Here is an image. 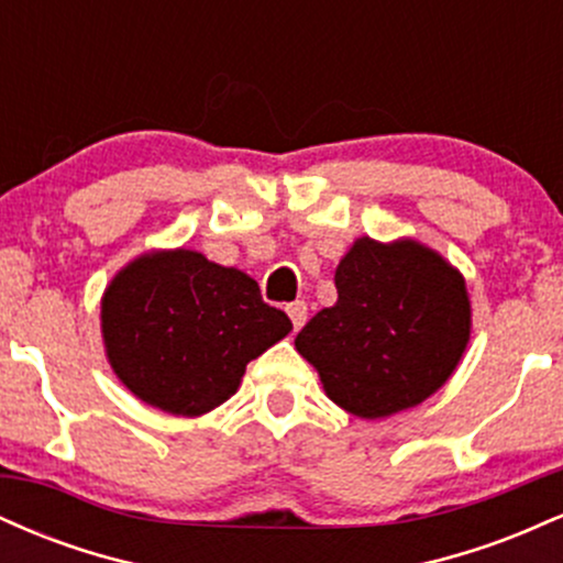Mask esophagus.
Wrapping results in <instances>:
<instances>
[{
  "label": "esophagus",
  "instance_id": "esophagus-1",
  "mask_svg": "<svg viewBox=\"0 0 563 563\" xmlns=\"http://www.w3.org/2000/svg\"><path fill=\"white\" fill-rule=\"evenodd\" d=\"M286 312H288L290 322H294L296 331H299L303 322H307V303H303V301H290L286 307Z\"/></svg>",
  "mask_w": 563,
  "mask_h": 563
}]
</instances>
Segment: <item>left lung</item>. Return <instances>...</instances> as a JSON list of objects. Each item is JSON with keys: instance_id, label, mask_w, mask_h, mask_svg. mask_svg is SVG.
Masks as SVG:
<instances>
[{"instance_id": "1", "label": "left lung", "mask_w": 563, "mask_h": 563, "mask_svg": "<svg viewBox=\"0 0 563 563\" xmlns=\"http://www.w3.org/2000/svg\"><path fill=\"white\" fill-rule=\"evenodd\" d=\"M335 290L296 335L335 405L373 421L442 389L471 339L466 280L450 262L410 238H357Z\"/></svg>"}]
</instances>
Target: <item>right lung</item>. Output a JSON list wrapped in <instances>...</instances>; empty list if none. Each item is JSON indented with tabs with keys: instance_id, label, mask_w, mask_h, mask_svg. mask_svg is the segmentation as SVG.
<instances>
[{
	"instance_id": "add662e5",
	"label": "right lung",
	"mask_w": 563,
	"mask_h": 563,
	"mask_svg": "<svg viewBox=\"0 0 563 563\" xmlns=\"http://www.w3.org/2000/svg\"><path fill=\"white\" fill-rule=\"evenodd\" d=\"M108 363L134 397L196 418L228 402L245 365L290 333L254 277L190 249L129 262L102 296Z\"/></svg>"
}]
</instances>
